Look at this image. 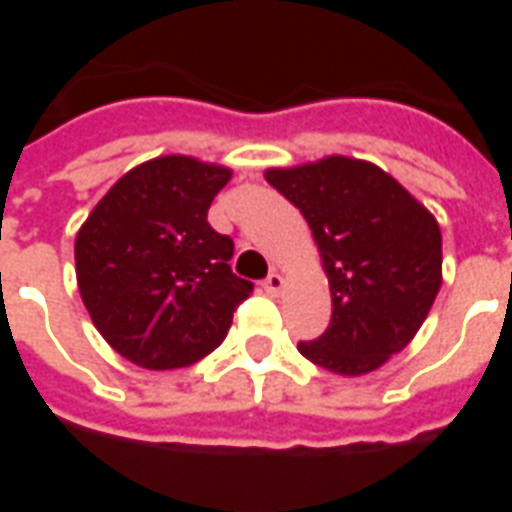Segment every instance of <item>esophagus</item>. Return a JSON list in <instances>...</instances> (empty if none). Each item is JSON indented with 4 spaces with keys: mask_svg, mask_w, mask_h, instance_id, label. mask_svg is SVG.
<instances>
[{
    "mask_svg": "<svg viewBox=\"0 0 512 512\" xmlns=\"http://www.w3.org/2000/svg\"><path fill=\"white\" fill-rule=\"evenodd\" d=\"M282 288H285V277H282V274H277V271H274V274H268V277L263 279V290H266L268 296H279V293H282Z\"/></svg>",
    "mask_w": 512,
    "mask_h": 512,
    "instance_id": "esophagus-1",
    "label": "esophagus"
}]
</instances>
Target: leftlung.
Instances as JSON below:
<instances>
[{
  "instance_id": "left-lung-1",
  "label": "left lung",
  "mask_w": 512,
  "mask_h": 512,
  "mask_svg": "<svg viewBox=\"0 0 512 512\" xmlns=\"http://www.w3.org/2000/svg\"><path fill=\"white\" fill-rule=\"evenodd\" d=\"M310 224L332 290V323L301 356L340 376H365L403 351L441 288L433 213L384 169L348 156L266 169Z\"/></svg>"
}]
</instances>
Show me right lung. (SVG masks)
Masks as SVG:
<instances>
[{
  "instance_id": "add662e5",
  "label": "right lung",
  "mask_w": 512,
  "mask_h": 512,
  "mask_svg": "<svg viewBox=\"0 0 512 512\" xmlns=\"http://www.w3.org/2000/svg\"><path fill=\"white\" fill-rule=\"evenodd\" d=\"M233 172L191 156L139 164L76 235V279L95 329L147 370L189 367L219 348L252 282L230 268L233 238L208 224Z\"/></svg>"
}]
</instances>
